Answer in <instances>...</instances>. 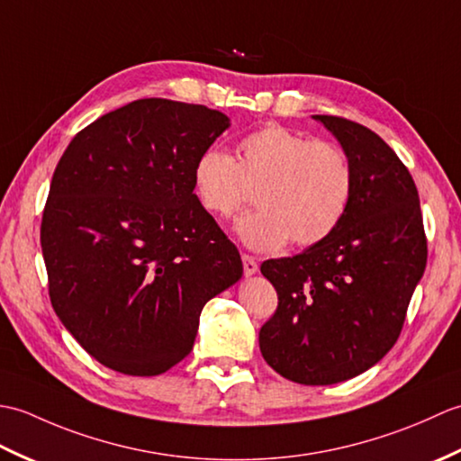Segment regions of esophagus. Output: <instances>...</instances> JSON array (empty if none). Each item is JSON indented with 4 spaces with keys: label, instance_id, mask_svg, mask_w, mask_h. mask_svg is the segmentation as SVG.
Masks as SVG:
<instances>
[{
    "label": "esophagus",
    "instance_id": "obj_1",
    "mask_svg": "<svg viewBox=\"0 0 461 461\" xmlns=\"http://www.w3.org/2000/svg\"><path fill=\"white\" fill-rule=\"evenodd\" d=\"M241 261H243V271H246V276H256L259 269L258 261L253 259L249 253H241Z\"/></svg>",
    "mask_w": 461,
    "mask_h": 461
}]
</instances>
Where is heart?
<instances>
[{
	"mask_svg": "<svg viewBox=\"0 0 461 461\" xmlns=\"http://www.w3.org/2000/svg\"><path fill=\"white\" fill-rule=\"evenodd\" d=\"M195 198L215 218H230L256 188L258 210L238 221L246 246L279 249L317 246L335 231L355 194V170L339 144L309 139L281 124L243 134L236 158L220 149L203 150L192 172Z\"/></svg>",
	"mask_w": 461,
	"mask_h": 461,
	"instance_id": "obj_1",
	"label": "heart"
}]
</instances>
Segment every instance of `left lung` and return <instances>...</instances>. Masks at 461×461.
Wrapping results in <instances>:
<instances>
[{
  "instance_id": "obj_1",
  "label": "left lung",
  "mask_w": 461,
  "mask_h": 461,
  "mask_svg": "<svg viewBox=\"0 0 461 461\" xmlns=\"http://www.w3.org/2000/svg\"><path fill=\"white\" fill-rule=\"evenodd\" d=\"M355 170V194L339 228L261 273L277 309L259 330L267 365L299 384H335L368 370L394 347L428 241L416 184L396 152L355 121L317 114Z\"/></svg>"
}]
</instances>
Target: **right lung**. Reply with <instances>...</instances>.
I'll use <instances>...</instances> for the list:
<instances>
[{"instance_id": "add662e5", "label": "right lung", "mask_w": 461, "mask_h": 461, "mask_svg": "<svg viewBox=\"0 0 461 461\" xmlns=\"http://www.w3.org/2000/svg\"><path fill=\"white\" fill-rule=\"evenodd\" d=\"M203 104L139 99L68 142L41 220L49 299L101 365L162 375L190 355L205 303L243 273L194 194V164L228 129Z\"/></svg>"}]
</instances>
